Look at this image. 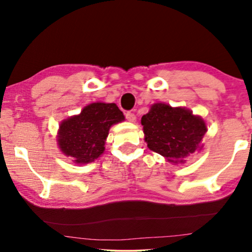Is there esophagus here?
Masks as SVG:
<instances>
[{
  "label": "esophagus",
  "instance_id": "esophagus-1",
  "mask_svg": "<svg viewBox=\"0 0 252 252\" xmlns=\"http://www.w3.org/2000/svg\"><path fill=\"white\" fill-rule=\"evenodd\" d=\"M125 116H126V119L128 120V122H130V123H134V122H135V120H136V116L134 115L133 112H130V111L126 112Z\"/></svg>",
  "mask_w": 252,
  "mask_h": 252
}]
</instances>
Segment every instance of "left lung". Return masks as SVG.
Here are the masks:
<instances>
[{"label": "left lung", "instance_id": "left-lung-1", "mask_svg": "<svg viewBox=\"0 0 252 252\" xmlns=\"http://www.w3.org/2000/svg\"><path fill=\"white\" fill-rule=\"evenodd\" d=\"M141 124L148 148L168 161L184 163L181 158L202 150L206 125L202 117L192 115L190 110L155 103L142 117Z\"/></svg>", "mask_w": 252, "mask_h": 252}]
</instances>
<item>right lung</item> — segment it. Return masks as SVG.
<instances>
[{
  "instance_id": "1",
  "label": "right lung",
  "mask_w": 252,
  "mask_h": 252,
  "mask_svg": "<svg viewBox=\"0 0 252 252\" xmlns=\"http://www.w3.org/2000/svg\"><path fill=\"white\" fill-rule=\"evenodd\" d=\"M125 120L115 103H92L77 116L63 120L57 133V144L74 163L88 164L105 150L110 127Z\"/></svg>"
}]
</instances>
